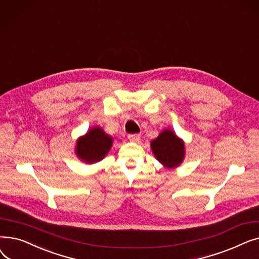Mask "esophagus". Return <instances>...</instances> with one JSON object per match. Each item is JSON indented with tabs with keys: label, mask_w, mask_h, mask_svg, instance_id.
<instances>
[{
	"label": "esophagus",
	"mask_w": 259,
	"mask_h": 259,
	"mask_svg": "<svg viewBox=\"0 0 259 259\" xmlns=\"http://www.w3.org/2000/svg\"><path fill=\"white\" fill-rule=\"evenodd\" d=\"M128 139H129V141H131L133 143H138L141 140V135L140 134H129Z\"/></svg>",
	"instance_id": "obj_1"
}]
</instances>
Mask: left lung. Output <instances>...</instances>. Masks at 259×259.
<instances>
[{
    "label": "left lung",
    "instance_id": "left-lung-1",
    "mask_svg": "<svg viewBox=\"0 0 259 259\" xmlns=\"http://www.w3.org/2000/svg\"><path fill=\"white\" fill-rule=\"evenodd\" d=\"M150 147L155 158L167 169L181 166L186 156L184 140L169 128L162 130L155 140L151 141Z\"/></svg>",
    "mask_w": 259,
    "mask_h": 259
}]
</instances>
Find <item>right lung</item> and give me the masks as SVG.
Listing matches in <instances>:
<instances>
[{"mask_svg": "<svg viewBox=\"0 0 259 259\" xmlns=\"http://www.w3.org/2000/svg\"><path fill=\"white\" fill-rule=\"evenodd\" d=\"M112 145L111 135L107 134L102 127L95 126L76 140L74 153L80 161L92 165L105 158Z\"/></svg>", "mask_w": 259, "mask_h": 259, "instance_id": "1", "label": "right lung"}]
</instances>
